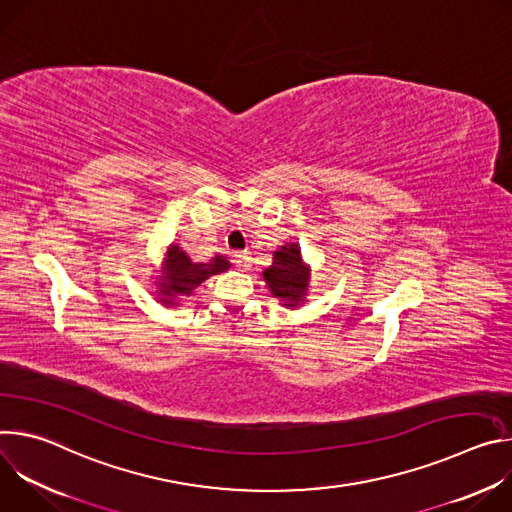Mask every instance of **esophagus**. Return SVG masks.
<instances>
[{"instance_id":"34e87169","label":"esophagus","mask_w":512,"mask_h":512,"mask_svg":"<svg viewBox=\"0 0 512 512\" xmlns=\"http://www.w3.org/2000/svg\"><path fill=\"white\" fill-rule=\"evenodd\" d=\"M231 261H233V265H235L239 271H245V269L249 267V257L243 255V253H235Z\"/></svg>"}]
</instances>
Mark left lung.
Returning a JSON list of instances; mask_svg holds the SVG:
<instances>
[{"instance_id":"left-lung-1","label":"left lung","mask_w":512,"mask_h":512,"mask_svg":"<svg viewBox=\"0 0 512 512\" xmlns=\"http://www.w3.org/2000/svg\"><path fill=\"white\" fill-rule=\"evenodd\" d=\"M263 279L273 298L285 308H298L306 302L310 289V267L304 263L298 243H285L273 251V263L263 271Z\"/></svg>"}]
</instances>
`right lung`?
<instances>
[{
    "mask_svg": "<svg viewBox=\"0 0 512 512\" xmlns=\"http://www.w3.org/2000/svg\"><path fill=\"white\" fill-rule=\"evenodd\" d=\"M162 265V275L156 281V294L158 302H162L166 308L174 306L178 296H190L210 275L223 273L231 267V263L223 255L212 257L208 263H194L188 253L176 243L166 249Z\"/></svg>",
    "mask_w": 512,
    "mask_h": 512,
    "instance_id": "add662e5",
    "label": "right lung"
}]
</instances>
